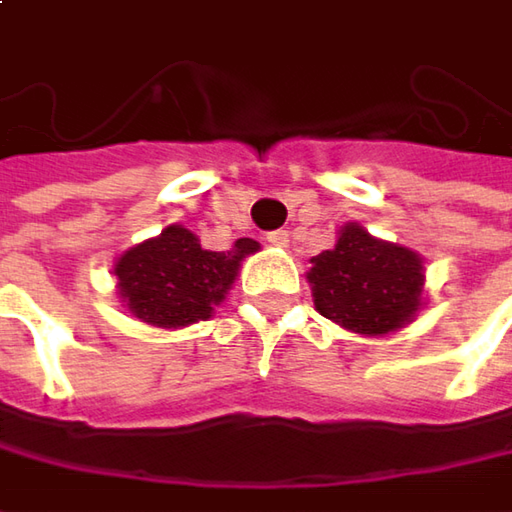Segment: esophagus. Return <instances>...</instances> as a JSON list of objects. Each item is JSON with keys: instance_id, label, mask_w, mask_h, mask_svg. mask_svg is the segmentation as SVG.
<instances>
[{"instance_id": "esophagus-1", "label": "esophagus", "mask_w": 512, "mask_h": 512, "mask_svg": "<svg viewBox=\"0 0 512 512\" xmlns=\"http://www.w3.org/2000/svg\"><path fill=\"white\" fill-rule=\"evenodd\" d=\"M268 242L273 244V247H288V233L285 230H273V233H268Z\"/></svg>"}]
</instances>
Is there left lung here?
<instances>
[{
  "instance_id": "1",
  "label": "left lung",
  "mask_w": 512,
  "mask_h": 512,
  "mask_svg": "<svg viewBox=\"0 0 512 512\" xmlns=\"http://www.w3.org/2000/svg\"><path fill=\"white\" fill-rule=\"evenodd\" d=\"M305 279L322 317L360 337L395 334L426 305L421 253L377 239L357 221L337 230L334 247L311 259Z\"/></svg>"
}]
</instances>
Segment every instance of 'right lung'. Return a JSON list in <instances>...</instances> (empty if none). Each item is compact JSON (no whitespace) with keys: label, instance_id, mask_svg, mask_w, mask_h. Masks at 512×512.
I'll use <instances>...</instances> for the list:
<instances>
[{"label":"right lung","instance_id":"add662e5","mask_svg":"<svg viewBox=\"0 0 512 512\" xmlns=\"http://www.w3.org/2000/svg\"><path fill=\"white\" fill-rule=\"evenodd\" d=\"M256 250L253 239H239L230 250H204L184 224H169L161 236L117 256V296L135 320L152 328H187L216 314L242 262Z\"/></svg>","mask_w":512,"mask_h":512}]
</instances>
